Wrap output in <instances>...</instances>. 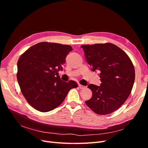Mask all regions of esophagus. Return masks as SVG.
Returning <instances> with one entry per match:
<instances>
[{
	"instance_id": "esophagus-1",
	"label": "esophagus",
	"mask_w": 148,
	"mask_h": 148,
	"mask_svg": "<svg viewBox=\"0 0 148 148\" xmlns=\"http://www.w3.org/2000/svg\"><path fill=\"white\" fill-rule=\"evenodd\" d=\"M78 88H79V89H83V88H85V86H83V85H82V84H78Z\"/></svg>"
}]
</instances>
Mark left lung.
Masks as SVG:
<instances>
[{
  "label": "left lung",
  "instance_id": "8db88e82",
  "mask_svg": "<svg viewBox=\"0 0 148 148\" xmlns=\"http://www.w3.org/2000/svg\"><path fill=\"white\" fill-rule=\"evenodd\" d=\"M84 56L92 70L99 72L101 86H88L92 96L86 101L99 115L114 112L123 105L132 91L135 78V69L128 55L111 43L83 45Z\"/></svg>",
  "mask_w": 148,
  "mask_h": 148
}]
</instances>
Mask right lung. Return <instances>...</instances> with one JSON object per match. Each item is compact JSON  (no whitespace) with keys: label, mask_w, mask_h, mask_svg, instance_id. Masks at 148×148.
I'll return each mask as SVG.
<instances>
[{"label":"right lung","mask_w":148,"mask_h":148,"mask_svg":"<svg viewBox=\"0 0 148 148\" xmlns=\"http://www.w3.org/2000/svg\"><path fill=\"white\" fill-rule=\"evenodd\" d=\"M72 47L69 45L42 42L29 47L17 63V80L26 100L34 109L42 112L61 104L75 81L60 79L59 71L63 70L65 58Z\"/></svg>","instance_id":"obj_1"}]
</instances>
